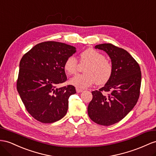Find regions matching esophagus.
Here are the masks:
<instances>
[{
	"label": "esophagus",
	"instance_id": "1",
	"mask_svg": "<svg viewBox=\"0 0 156 156\" xmlns=\"http://www.w3.org/2000/svg\"><path fill=\"white\" fill-rule=\"evenodd\" d=\"M76 90L77 93H80V92H82V91H83V90L79 88V87H76Z\"/></svg>",
	"mask_w": 156,
	"mask_h": 156
}]
</instances>
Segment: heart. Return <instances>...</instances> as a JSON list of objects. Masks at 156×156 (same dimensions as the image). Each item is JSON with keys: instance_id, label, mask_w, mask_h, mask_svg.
<instances>
[{"instance_id": "1", "label": "heart", "mask_w": 156, "mask_h": 156, "mask_svg": "<svg viewBox=\"0 0 156 156\" xmlns=\"http://www.w3.org/2000/svg\"><path fill=\"white\" fill-rule=\"evenodd\" d=\"M80 62L87 64L84 69L86 74H77L70 80L72 85L79 88H86L96 83L97 85H104L109 80L113 74V65L105 56L93 48H88L80 55ZM78 67L77 59L73 56L68 57L64 63L66 73L73 75L76 73Z\"/></svg>"}]
</instances>
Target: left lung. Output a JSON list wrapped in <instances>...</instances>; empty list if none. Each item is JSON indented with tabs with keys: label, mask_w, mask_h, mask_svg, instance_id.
<instances>
[{
	"label": "left lung",
	"mask_w": 156,
	"mask_h": 156,
	"mask_svg": "<svg viewBox=\"0 0 156 156\" xmlns=\"http://www.w3.org/2000/svg\"><path fill=\"white\" fill-rule=\"evenodd\" d=\"M111 58L113 74L104 87L91 91L87 107L91 121L103 126L112 125L126 117L136 104L141 86V71L136 60L122 48L111 43L95 47Z\"/></svg>",
	"instance_id": "8db88e82"
}]
</instances>
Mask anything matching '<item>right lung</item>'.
Wrapping results in <instances>:
<instances>
[{
    "label": "right lung",
    "instance_id": "add662e5",
    "mask_svg": "<svg viewBox=\"0 0 156 156\" xmlns=\"http://www.w3.org/2000/svg\"><path fill=\"white\" fill-rule=\"evenodd\" d=\"M76 51L73 46L56 41L35 45L23 55L17 80V90L26 110L37 121L52 123L65 116L69 98L75 87H57L66 81L64 63Z\"/></svg>",
    "mask_w": 156,
    "mask_h": 156
}]
</instances>
